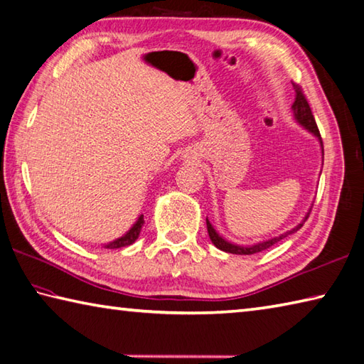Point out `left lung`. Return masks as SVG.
<instances>
[{
  "instance_id": "8db88e82",
  "label": "left lung",
  "mask_w": 364,
  "mask_h": 364,
  "mask_svg": "<svg viewBox=\"0 0 364 364\" xmlns=\"http://www.w3.org/2000/svg\"><path fill=\"white\" fill-rule=\"evenodd\" d=\"M291 83H294V82H291ZM294 87H295V102H294V105H291V109H294V115H295V118L298 119V123H300L301 126L306 127V129L314 134L316 137H318L320 145L323 146L322 137H320V132H318V127H317V123H316V119H314V115H312L311 107H309V104H308V99H306V96H304V92H303L300 85L294 83ZM311 211H312V208L309 210L308 215H306L303 223L298 224V225L295 227V229H291V230H289V232H286V233H282V235H279V237H276V238L262 241V243H257V245H254V246H238V245L229 243V241H225L223 237H219V235L216 233V230L213 229V225L210 224L208 219H206V229H208V235H210V240L213 241V245H215L218 249H220V251L230 252V254H240V255H251V254H255V252L265 251V249L274 246L276 243H279L281 240L289 237V235L295 233L296 230H300L301 227H303V224L306 223V219L309 218Z\"/></svg>"
}]
</instances>
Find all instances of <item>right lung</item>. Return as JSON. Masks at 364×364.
Instances as JSON below:
<instances>
[{"mask_svg": "<svg viewBox=\"0 0 364 364\" xmlns=\"http://www.w3.org/2000/svg\"><path fill=\"white\" fill-rule=\"evenodd\" d=\"M141 225H144V216L139 218L137 223H135V224L132 225V229H131L129 232H127V233L124 235V237H121V238H118V240H115V241H112V243L105 245V247H107V249H118V247H124V246L132 245L134 241L139 238V233H140Z\"/></svg>", "mask_w": 364, "mask_h": 364, "instance_id": "add662e5", "label": "right lung"}]
</instances>
